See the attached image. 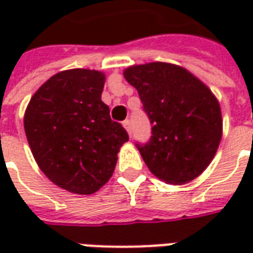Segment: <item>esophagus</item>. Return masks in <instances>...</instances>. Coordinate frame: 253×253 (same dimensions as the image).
I'll use <instances>...</instances> for the list:
<instances>
[{
    "label": "esophagus",
    "instance_id": "1",
    "mask_svg": "<svg viewBox=\"0 0 253 253\" xmlns=\"http://www.w3.org/2000/svg\"><path fill=\"white\" fill-rule=\"evenodd\" d=\"M123 127L126 128V131L131 135V122L128 121V119H126V121L123 122Z\"/></svg>",
    "mask_w": 253,
    "mask_h": 253
}]
</instances>
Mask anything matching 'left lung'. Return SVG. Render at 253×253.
Returning <instances> with one entry per match:
<instances>
[{"mask_svg": "<svg viewBox=\"0 0 253 253\" xmlns=\"http://www.w3.org/2000/svg\"><path fill=\"white\" fill-rule=\"evenodd\" d=\"M123 76L138 90L153 125L150 141L137 143L149 170L168 184L194 180L211 163L222 138L217 97L192 73L173 63L134 65Z\"/></svg>", "mask_w": 253, "mask_h": 253, "instance_id": "obj_1", "label": "left lung"}]
</instances>
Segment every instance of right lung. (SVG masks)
Returning a JSON list of instances; mask_svg holds the SVG:
<instances>
[{"label": "right lung", "mask_w": 253, "mask_h": 253, "mask_svg": "<svg viewBox=\"0 0 253 253\" xmlns=\"http://www.w3.org/2000/svg\"><path fill=\"white\" fill-rule=\"evenodd\" d=\"M105 76L90 69L54 74L31 97L24 130L42 172L63 190L90 195L114 173L128 141L101 101Z\"/></svg>", "instance_id": "right-lung-1"}]
</instances>
